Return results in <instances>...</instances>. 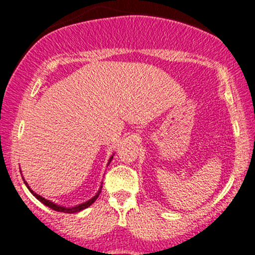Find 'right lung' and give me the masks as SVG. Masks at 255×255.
<instances>
[{"label":"right lung","mask_w":255,"mask_h":255,"mask_svg":"<svg viewBox=\"0 0 255 255\" xmlns=\"http://www.w3.org/2000/svg\"><path fill=\"white\" fill-rule=\"evenodd\" d=\"M112 160V158L110 159V161ZM25 182V181H24ZM25 185H27V187H28V184L27 182H25ZM28 189H29V187H28ZM30 190V189H29ZM30 192H32L33 195H34L35 197H37L38 200H39L40 202H42V204H44L45 206H48V207H50L51 210H54V211H58V212H65V213H75V212H79V211H81V210H84V208H86V207H89L90 205L91 204H94L95 201H96V199L97 197H99V195H100V191H99V194L97 195H95L94 197H92L91 200H89V201H86V202H84V204H81V205H79V206H75V207H71V208H65V207H61V206H58V205H55V204H53V202H50V201H48V200H45V199H43L42 196H39V195H37L35 194V192H33L32 190H30Z\"/></svg>","instance_id":"1"}]
</instances>
